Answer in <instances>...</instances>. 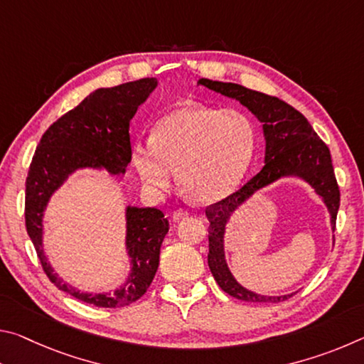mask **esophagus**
Wrapping results in <instances>:
<instances>
[{"label": "esophagus", "instance_id": "1", "mask_svg": "<svg viewBox=\"0 0 364 364\" xmlns=\"http://www.w3.org/2000/svg\"><path fill=\"white\" fill-rule=\"evenodd\" d=\"M186 217H189V212L188 210H184V208H178V210H175L173 212V221H180L181 218H186Z\"/></svg>", "mask_w": 364, "mask_h": 364}]
</instances>
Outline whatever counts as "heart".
I'll use <instances>...</instances> for the list:
<instances>
[{
  "label": "heart",
  "instance_id": "heart-1",
  "mask_svg": "<svg viewBox=\"0 0 364 364\" xmlns=\"http://www.w3.org/2000/svg\"><path fill=\"white\" fill-rule=\"evenodd\" d=\"M255 149V127L241 110L184 104L156 123L151 143L134 146L133 165L157 191L170 188L178 171L191 199L215 204L239 188Z\"/></svg>",
  "mask_w": 364,
  "mask_h": 364
}]
</instances>
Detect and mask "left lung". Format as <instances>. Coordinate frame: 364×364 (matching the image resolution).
<instances>
[{"label":"left lung","instance_id":"left-lung-1","mask_svg":"<svg viewBox=\"0 0 364 364\" xmlns=\"http://www.w3.org/2000/svg\"><path fill=\"white\" fill-rule=\"evenodd\" d=\"M197 85L217 93L232 97L247 107L258 120L263 123V134L267 141L264 149V167L244 186L228 196L226 199L205 208L208 226V268L215 281L231 297L244 301H260V304H278L287 300L294 294L260 295L242 287L234 279L225 260V230L228 220L239 205H242L257 191L274 183L282 176H299L315 189V193L324 200L331 215L332 231L336 230V218L341 205V191L332 167L329 147L323 143L313 130V127L297 109L281 101L279 97L269 96L245 88L242 85L213 82L200 78Z\"/></svg>","mask_w":364,"mask_h":364}]
</instances>
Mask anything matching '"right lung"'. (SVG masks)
Here are the masks:
<instances>
[{"label":"right lung","instance_id":"1","mask_svg":"<svg viewBox=\"0 0 364 364\" xmlns=\"http://www.w3.org/2000/svg\"><path fill=\"white\" fill-rule=\"evenodd\" d=\"M156 86V78H141L93 91L48 128L28 168L26 226L41 267L60 291L95 306H125L143 297L156 276L168 220L159 208L127 207V250L132 273L125 284L114 292L88 294L67 284L48 263L43 250V212L54 191L78 168L125 173L127 165L132 162L130 120Z\"/></svg>","mask_w":364,"mask_h":364}]
</instances>
